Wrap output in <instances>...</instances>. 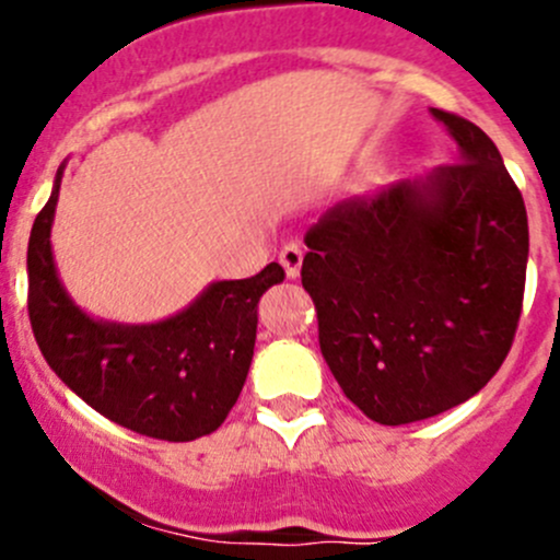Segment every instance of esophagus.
<instances>
[{
    "label": "esophagus",
    "instance_id": "1",
    "mask_svg": "<svg viewBox=\"0 0 560 560\" xmlns=\"http://www.w3.org/2000/svg\"><path fill=\"white\" fill-rule=\"evenodd\" d=\"M279 262H281V268H284V273L290 276V279H298V276H301V265H303L301 244H287L284 248H281Z\"/></svg>",
    "mask_w": 560,
    "mask_h": 560
}]
</instances>
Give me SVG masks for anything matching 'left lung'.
Wrapping results in <instances>:
<instances>
[{
	"mask_svg": "<svg viewBox=\"0 0 560 560\" xmlns=\"http://www.w3.org/2000/svg\"><path fill=\"white\" fill-rule=\"evenodd\" d=\"M457 162L332 206L301 279L343 395L382 425L428 420L493 380L515 341L528 217L493 140L431 107Z\"/></svg>",
	"mask_w": 560,
	"mask_h": 560,
	"instance_id": "left-lung-1",
	"label": "left lung"
}]
</instances>
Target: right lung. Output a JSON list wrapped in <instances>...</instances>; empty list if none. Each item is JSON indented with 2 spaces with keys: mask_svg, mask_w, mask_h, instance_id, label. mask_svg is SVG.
Returning a JSON list of instances; mask_svg holds the SVG:
<instances>
[{
  "mask_svg": "<svg viewBox=\"0 0 560 560\" xmlns=\"http://www.w3.org/2000/svg\"><path fill=\"white\" fill-rule=\"evenodd\" d=\"M65 165L37 213L26 252L30 319L45 363L116 425L165 442L213 433L244 389L257 338V303L284 281L270 262L252 279L213 281L184 312L151 325L94 319L59 279L50 224Z\"/></svg>",
  "mask_w": 560,
  "mask_h": 560,
  "instance_id": "add662e5",
  "label": "right lung"
}]
</instances>
